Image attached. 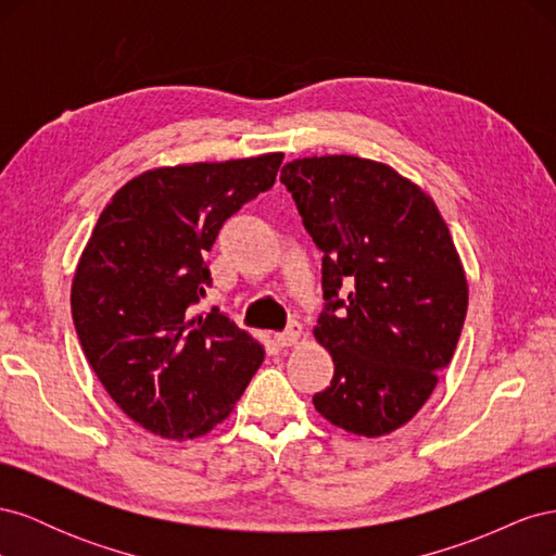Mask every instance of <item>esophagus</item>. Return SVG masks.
<instances>
[{
  "label": "esophagus",
  "mask_w": 556,
  "mask_h": 556,
  "mask_svg": "<svg viewBox=\"0 0 556 556\" xmlns=\"http://www.w3.org/2000/svg\"><path fill=\"white\" fill-rule=\"evenodd\" d=\"M299 336H301V325H299V323H292L288 329L276 333V343H278L280 348H290V345H294V343L299 341Z\"/></svg>",
  "instance_id": "1"
}]
</instances>
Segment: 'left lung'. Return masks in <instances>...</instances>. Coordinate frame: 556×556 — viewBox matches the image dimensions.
Wrapping results in <instances>:
<instances>
[{
    "label": "left lung",
    "mask_w": 556,
    "mask_h": 556,
    "mask_svg": "<svg viewBox=\"0 0 556 556\" xmlns=\"http://www.w3.org/2000/svg\"><path fill=\"white\" fill-rule=\"evenodd\" d=\"M280 182L323 250L315 339L333 378L315 410L366 439L390 433L425 406L462 336L468 285L450 229L429 194L374 160H294Z\"/></svg>",
    "instance_id": "8db88e82"
}]
</instances>
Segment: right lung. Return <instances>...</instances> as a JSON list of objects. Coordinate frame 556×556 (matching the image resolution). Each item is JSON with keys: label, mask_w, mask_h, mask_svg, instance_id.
Here are the masks:
<instances>
[{"label": "right lung", "mask_w": 556, "mask_h": 556, "mask_svg": "<svg viewBox=\"0 0 556 556\" xmlns=\"http://www.w3.org/2000/svg\"><path fill=\"white\" fill-rule=\"evenodd\" d=\"M282 153L162 166L131 178L83 250L72 315L121 410L162 439H197L233 410L264 348L213 308L206 252L229 217L276 182Z\"/></svg>", "instance_id": "right-lung-1"}]
</instances>
